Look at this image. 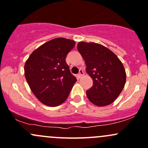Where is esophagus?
I'll use <instances>...</instances> for the list:
<instances>
[{
	"instance_id": "esophagus-1",
	"label": "esophagus",
	"mask_w": 148,
	"mask_h": 148,
	"mask_svg": "<svg viewBox=\"0 0 148 148\" xmlns=\"http://www.w3.org/2000/svg\"><path fill=\"white\" fill-rule=\"evenodd\" d=\"M83 75H84V71H83V70L80 69V70H79V74H77V77H78V78L79 79V78H81V77H82Z\"/></svg>"
}]
</instances>
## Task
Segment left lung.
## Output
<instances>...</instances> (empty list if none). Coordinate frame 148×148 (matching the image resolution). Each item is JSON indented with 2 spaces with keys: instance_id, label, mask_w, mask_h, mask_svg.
Returning a JSON list of instances; mask_svg holds the SVG:
<instances>
[{
  "instance_id": "left-lung-1",
  "label": "left lung",
  "mask_w": 148,
  "mask_h": 148,
  "mask_svg": "<svg viewBox=\"0 0 148 148\" xmlns=\"http://www.w3.org/2000/svg\"><path fill=\"white\" fill-rule=\"evenodd\" d=\"M77 49L85 61L86 71L93 80L86 91L92 104L104 107L118 97L126 82V72L119 58L109 49L96 43L81 41Z\"/></svg>"
}]
</instances>
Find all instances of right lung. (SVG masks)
<instances>
[{
    "label": "right lung",
    "mask_w": 148,
    "mask_h": 148,
    "mask_svg": "<svg viewBox=\"0 0 148 148\" xmlns=\"http://www.w3.org/2000/svg\"><path fill=\"white\" fill-rule=\"evenodd\" d=\"M75 41L56 38L34 50L24 65V74L36 97L49 107L60 105L77 82L66 62Z\"/></svg>",
    "instance_id": "obj_1"
}]
</instances>
